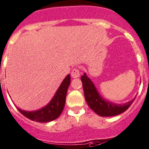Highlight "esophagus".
<instances>
[{
	"instance_id": "obj_1",
	"label": "esophagus",
	"mask_w": 149,
	"mask_h": 149,
	"mask_svg": "<svg viewBox=\"0 0 149 149\" xmlns=\"http://www.w3.org/2000/svg\"><path fill=\"white\" fill-rule=\"evenodd\" d=\"M80 70L79 68H74L71 72V76L73 78H78L80 76Z\"/></svg>"
}]
</instances>
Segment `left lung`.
<instances>
[{"label": "left lung", "instance_id": "left-lung-1", "mask_svg": "<svg viewBox=\"0 0 149 149\" xmlns=\"http://www.w3.org/2000/svg\"><path fill=\"white\" fill-rule=\"evenodd\" d=\"M81 80L84 89V97L88 106L100 116L110 117L123 113L131 106L135 98L123 104L109 102L99 95L94 84L87 77L86 73L81 76Z\"/></svg>", "mask_w": 149, "mask_h": 149}]
</instances>
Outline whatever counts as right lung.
<instances>
[{
    "label": "right lung",
    "instance_id": "obj_1",
    "mask_svg": "<svg viewBox=\"0 0 149 149\" xmlns=\"http://www.w3.org/2000/svg\"><path fill=\"white\" fill-rule=\"evenodd\" d=\"M70 84V76L68 74L58 88L57 91L49 104L35 111H25L17 108L18 111L27 118L40 123L52 121L58 118L62 112L65 104L67 91Z\"/></svg>",
    "mask_w": 149,
    "mask_h": 149
}]
</instances>
